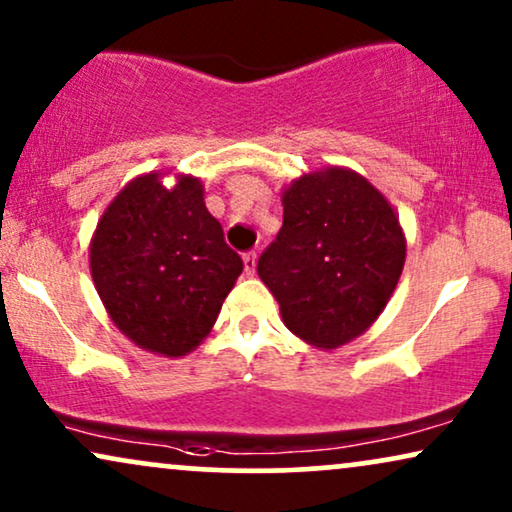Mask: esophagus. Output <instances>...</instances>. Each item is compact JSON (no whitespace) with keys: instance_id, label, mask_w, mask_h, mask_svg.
<instances>
[{"instance_id":"esophagus-1","label":"esophagus","mask_w":512,"mask_h":512,"mask_svg":"<svg viewBox=\"0 0 512 512\" xmlns=\"http://www.w3.org/2000/svg\"><path fill=\"white\" fill-rule=\"evenodd\" d=\"M243 264H245V274H248V276L255 274V267H257V255H255V252H245Z\"/></svg>"}]
</instances>
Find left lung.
Returning a JSON list of instances; mask_svg holds the SVG:
<instances>
[{
  "mask_svg": "<svg viewBox=\"0 0 512 512\" xmlns=\"http://www.w3.org/2000/svg\"><path fill=\"white\" fill-rule=\"evenodd\" d=\"M404 260V231L383 193L347 167H326L283 191V226L257 274L288 331L335 349L378 319Z\"/></svg>",
  "mask_w": 512,
  "mask_h": 512,
  "instance_id": "1",
  "label": "left lung"
}]
</instances>
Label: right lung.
Here are the masks:
<instances>
[{
  "label": "right lung",
  "mask_w": 512,
  "mask_h": 512,
  "mask_svg": "<svg viewBox=\"0 0 512 512\" xmlns=\"http://www.w3.org/2000/svg\"><path fill=\"white\" fill-rule=\"evenodd\" d=\"M132 179L96 224L89 264L118 331L163 357H184L208 338L243 260L205 208L200 179Z\"/></svg>",
  "instance_id": "add662e5"
}]
</instances>
